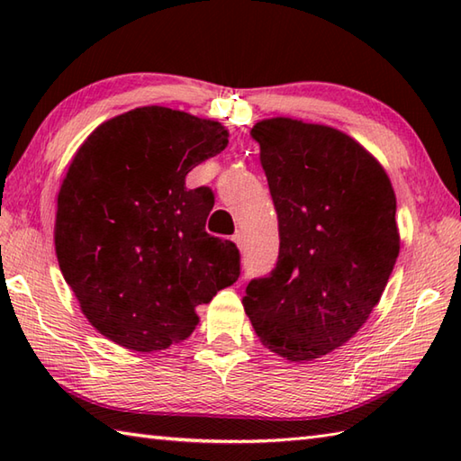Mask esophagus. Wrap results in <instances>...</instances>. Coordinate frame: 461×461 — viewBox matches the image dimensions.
Returning <instances> with one entry per match:
<instances>
[{
  "label": "esophagus",
  "mask_w": 461,
  "mask_h": 461,
  "mask_svg": "<svg viewBox=\"0 0 461 461\" xmlns=\"http://www.w3.org/2000/svg\"><path fill=\"white\" fill-rule=\"evenodd\" d=\"M231 240H233V241H236V246H238V248H241V246H243V238L240 236V233H236V236H233Z\"/></svg>",
  "instance_id": "1"
}]
</instances>
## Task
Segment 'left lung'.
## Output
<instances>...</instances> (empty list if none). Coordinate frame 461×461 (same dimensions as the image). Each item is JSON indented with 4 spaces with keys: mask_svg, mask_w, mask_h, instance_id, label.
<instances>
[{
    "mask_svg": "<svg viewBox=\"0 0 461 461\" xmlns=\"http://www.w3.org/2000/svg\"><path fill=\"white\" fill-rule=\"evenodd\" d=\"M279 220V258L251 279L243 309L259 340L287 360L345 345L382 297L400 251L384 168L325 124L267 119L251 129Z\"/></svg>",
    "mask_w": 461,
    "mask_h": 461,
    "instance_id": "8db88e82",
    "label": "left lung"
}]
</instances>
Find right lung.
Here are the masks:
<instances>
[{
  "label": "right lung",
  "mask_w": 461,
  "mask_h": 461,
  "mask_svg": "<svg viewBox=\"0 0 461 461\" xmlns=\"http://www.w3.org/2000/svg\"><path fill=\"white\" fill-rule=\"evenodd\" d=\"M225 146L220 122L140 106L77 150L57 198L55 251L85 317L116 345L152 352L188 339L195 307L238 281L236 243L205 231L212 190L185 188Z\"/></svg>",
  "instance_id": "add662e5"
}]
</instances>
